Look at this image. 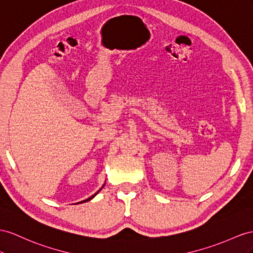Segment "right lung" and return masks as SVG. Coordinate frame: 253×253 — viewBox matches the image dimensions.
<instances>
[{
    "label": "right lung",
    "instance_id": "1",
    "mask_svg": "<svg viewBox=\"0 0 253 253\" xmlns=\"http://www.w3.org/2000/svg\"><path fill=\"white\" fill-rule=\"evenodd\" d=\"M102 187H103V186H102ZM99 191H100V189H99V190H98V191H97V192H96V193H95V194H93V196H92V197H89V198H88V199H86V200H85V201H83V202H86V201H89V200H90V199H93V198H94V197H95V196H96V194H97V193H98V192H99Z\"/></svg>",
    "mask_w": 253,
    "mask_h": 253
}]
</instances>
